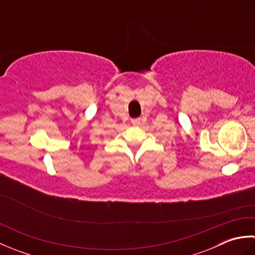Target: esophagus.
<instances>
[{"label": "esophagus", "mask_w": 255, "mask_h": 255, "mask_svg": "<svg viewBox=\"0 0 255 255\" xmlns=\"http://www.w3.org/2000/svg\"><path fill=\"white\" fill-rule=\"evenodd\" d=\"M131 124L133 125V126H139V125H140V118L132 119V121H131Z\"/></svg>", "instance_id": "34e87169"}]
</instances>
